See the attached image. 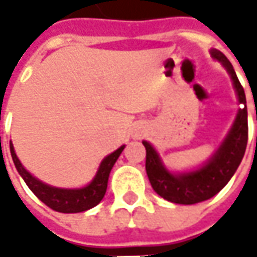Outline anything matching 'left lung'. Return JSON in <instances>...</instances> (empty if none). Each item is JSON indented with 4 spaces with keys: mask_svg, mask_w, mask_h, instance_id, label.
<instances>
[{
    "mask_svg": "<svg viewBox=\"0 0 257 257\" xmlns=\"http://www.w3.org/2000/svg\"><path fill=\"white\" fill-rule=\"evenodd\" d=\"M210 53L213 58L222 61L229 71L240 103L232 130L219 150L202 169L190 173L172 174L164 169L159 154L156 153L152 144L143 142L146 147V172L153 190L166 200L177 204L204 202L220 192L237 170L247 146L249 128L244 90L227 57L219 50H212Z\"/></svg>",
    "mask_w": 257,
    "mask_h": 257,
    "instance_id": "1",
    "label": "left lung"
}]
</instances>
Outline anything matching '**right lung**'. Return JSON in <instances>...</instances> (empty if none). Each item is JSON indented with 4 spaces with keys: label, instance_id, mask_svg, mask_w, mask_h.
<instances>
[{
    "label": "right lung",
    "instance_id": "1",
    "mask_svg": "<svg viewBox=\"0 0 257 257\" xmlns=\"http://www.w3.org/2000/svg\"><path fill=\"white\" fill-rule=\"evenodd\" d=\"M10 150H11L13 162H14L18 173L24 179L27 186L31 189V192L34 193L41 202L47 204L50 209L55 210V212L80 213L91 209V207L97 206L98 203L101 202V199L105 194V190H107V182H108L110 172L113 169L114 163L117 162L118 156L124 150V146H121L114 153L108 154L104 159L101 164H100V169L95 174L93 182L90 183L88 186L83 187V189H77V190L57 189V187H51L48 184H44L43 182L37 180L35 177H33L30 173L25 170L23 164L20 163V160H18V157H17V154L14 152V147H13L11 143H10Z\"/></svg>",
    "mask_w": 257,
    "mask_h": 257
}]
</instances>
